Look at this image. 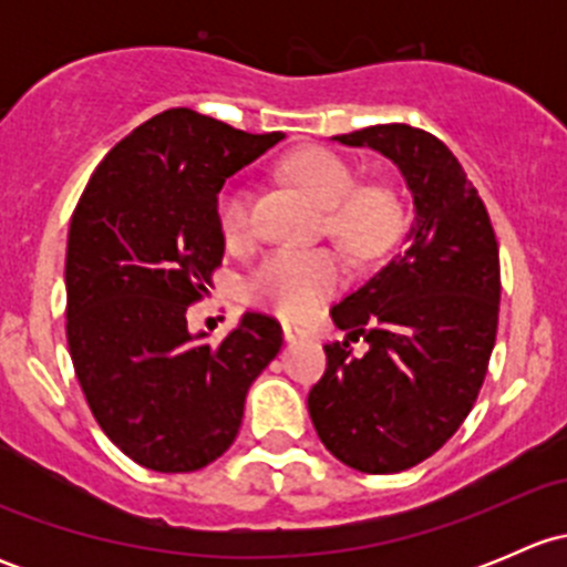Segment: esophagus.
I'll list each match as a JSON object with an SVG mask.
<instances>
[{"mask_svg": "<svg viewBox=\"0 0 567 567\" xmlns=\"http://www.w3.org/2000/svg\"><path fill=\"white\" fill-rule=\"evenodd\" d=\"M282 334H285V340L288 342H296V340H307V337H310V329H305V326H299V323H282Z\"/></svg>", "mask_w": 567, "mask_h": 567, "instance_id": "esophagus-1", "label": "esophagus"}]
</instances>
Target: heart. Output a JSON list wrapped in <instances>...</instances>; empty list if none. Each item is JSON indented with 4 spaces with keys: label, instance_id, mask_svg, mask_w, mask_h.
Returning a JSON list of instances; mask_svg holds the SVG:
<instances>
[{
    "label": "heart",
    "instance_id": "obj_1",
    "mask_svg": "<svg viewBox=\"0 0 567 567\" xmlns=\"http://www.w3.org/2000/svg\"><path fill=\"white\" fill-rule=\"evenodd\" d=\"M288 175L326 210L331 236L353 251L373 255L390 241L398 210L384 188H357L351 164L323 147L293 153L285 164ZM219 227L227 241L249 238V194L241 186H225L216 203ZM346 266L329 249H277L249 274L247 296L285 318H301L340 288Z\"/></svg>",
    "mask_w": 567,
    "mask_h": 567
}]
</instances>
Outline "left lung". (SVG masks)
<instances>
[{"label": "left lung", "mask_w": 567, "mask_h": 567, "mask_svg": "<svg viewBox=\"0 0 567 567\" xmlns=\"http://www.w3.org/2000/svg\"><path fill=\"white\" fill-rule=\"evenodd\" d=\"M331 140L390 158L414 221L398 255L331 307L348 334L326 346L307 409L337 461L394 474L436 453L477 400L499 320V247L477 188L433 134L386 123ZM359 336L362 358L350 353Z\"/></svg>", "instance_id": "left-lung-1"}]
</instances>
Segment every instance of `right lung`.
I'll return each instance as SVG.
<instances>
[{"mask_svg": "<svg viewBox=\"0 0 567 567\" xmlns=\"http://www.w3.org/2000/svg\"><path fill=\"white\" fill-rule=\"evenodd\" d=\"M279 140L167 109L106 153L73 210L76 379L114 447L153 472H197L225 455L249 386L282 348L279 323L260 312H244L216 346L186 323L225 255L221 186Z\"/></svg>", "mask_w": 567, "mask_h": 567, "instance_id": "right-lung-1", "label": "right lung"}]
</instances>
